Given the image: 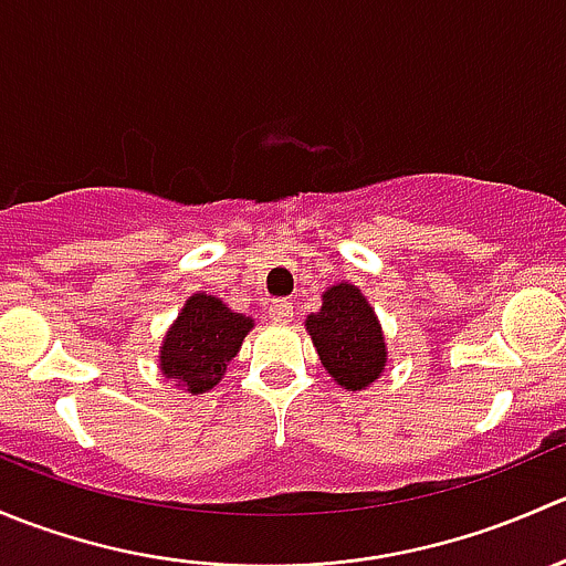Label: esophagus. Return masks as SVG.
<instances>
[{"instance_id":"obj_1","label":"esophagus","mask_w":566,"mask_h":566,"mask_svg":"<svg viewBox=\"0 0 566 566\" xmlns=\"http://www.w3.org/2000/svg\"><path fill=\"white\" fill-rule=\"evenodd\" d=\"M268 315H271V319H276V323H290V319H293V304H290L287 298L271 301Z\"/></svg>"}]
</instances>
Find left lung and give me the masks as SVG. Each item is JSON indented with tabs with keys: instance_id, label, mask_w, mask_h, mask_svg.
<instances>
[{
	"instance_id": "1",
	"label": "left lung",
	"mask_w": 566,
	"mask_h": 566,
	"mask_svg": "<svg viewBox=\"0 0 566 566\" xmlns=\"http://www.w3.org/2000/svg\"><path fill=\"white\" fill-rule=\"evenodd\" d=\"M306 331L331 378L361 391L384 373L386 342L373 306L361 290L342 282L323 295V306L306 317Z\"/></svg>"
}]
</instances>
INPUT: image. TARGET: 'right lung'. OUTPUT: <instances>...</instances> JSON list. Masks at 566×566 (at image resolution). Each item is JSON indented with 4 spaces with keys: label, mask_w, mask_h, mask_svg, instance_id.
<instances>
[{
    "label": "right lung",
    "mask_w": 566,
    "mask_h": 566,
    "mask_svg": "<svg viewBox=\"0 0 566 566\" xmlns=\"http://www.w3.org/2000/svg\"><path fill=\"white\" fill-rule=\"evenodd\" d=\"M249 328V317L227 310L213 295H191L164 339L161 373L191 394L213 389Z\"/></svg>",
    "instance_id": "obj_1"
}]
</instances>
